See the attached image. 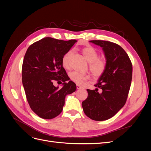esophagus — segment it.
I'll use <instances>...</instances> for the list:
<instances>
[{
	"label": "esophagus",
	"instance_id": "34e87169",
	"mask_svg": "<svg viewBox=\"0 0 151 151\" xmlns=\"http://www.w3.org/2000/svg\"><path fill=\"white\" fill-rule=\"evenodd\" d=\"M76 87H77V89H80L83 88V87H82L81 86H80L79 84H77V85H76Z\"/></svg>",
	"mask_w": 151,
	"mask_h": 151
}]
</instances>
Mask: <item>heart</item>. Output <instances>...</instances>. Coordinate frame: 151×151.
I'll return each mask as SVG.
<instances>
[{
	"label": "heart",
	"instance_id": "heart-1",
	"mask_svg": "<svg viewBox=\"0 0 151 151\" xmlns=\"http://www.w3.org/2000/svg\"><path fill=\"white\" fill-rule=\"evenodd\" d=\"M83 53L86 60L89 63V70L92 74L96 77L101 76L106 69L105 62L98 58V53L94 48L89 47L83 50ZM72 51L68 50L62 57V64L65 68H69L70 59L72 56ZM70 79L77 84H83L85 81L89 78V74L87 73H81L77 71H72L68 74Z\"/></svg>",
	"mask_w": 151,
	"mask_h": 151
}]
</instances>
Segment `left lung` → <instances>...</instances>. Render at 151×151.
I'll return each mask as SVG.
<instances>
[{
    "label": "left lung",
    "instance_id": "obj_1",
    "mask_svg": "<svg viewBox=\"0 0 151 151\" xmlns=\"http://www.w3.org/2000/svg\"><path fill=\"white\" fill-rule=\"evenodd\" d=\"M89 42L101 47L106 58V69L94 90L82 103L84 113L96 121L113 117L124 106L132 78V65L127 53L119 45L103 40ZM101 89L98 91V89Z\"/></svg>",
    "mask_w": 151,
    "mask_h": 151
}]
</instances>
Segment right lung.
Returning <instances> with one entry per match:
<instances>
[{
	"instance_id": "add662e5",
	"label": "right lung",
	"mask_w": 151,
	"mask_h": 151,
	"mask_svg": "<svg viewBox=\"0 0 151 151\" xmlns=\"http://www.w3.org/2000/svg\"><path fill=\"white\" fill-rule=\"evenodd\" d=\"M76 42V40L47 37L30 45L26 52L22 67V85L30 108L43 119L60 115L65 96L76 90V84L69 81L62 64L63 55ZM60 80L64 83L60 89L53 83Z\"/></svg>"
}]
</instances>
